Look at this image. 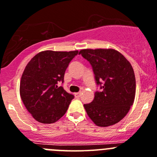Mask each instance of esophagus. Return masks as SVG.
I'll return each instance as SVG.
<instances>
[{
    "mask_svg": "<svg viewBox=\"0 0 157 157\" xmlns=\"http://www.w3.org/2000/svg\"><path fill=\"white\" fill-rule=\"evenodd\" d=\"M74 95L76 98H80V95H81V93H80V92H77V93H75Z\"/></svg>",
    "mask_w": 157,
    "mask_h": 157,
    "instance_id": "1",
    "label": "esophagus"
}]
</instances>
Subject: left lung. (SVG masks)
<instances>
[{
    "instance_id": "1",
    "label": "left lung",
    "mask_w": 157,
    "mask_h": 157,
    "mask_svg": "<svg viewBox=\"0 0 157 157\" xmlns=\"http://www.w3.org/2000/svg\"><path fill=\"white\" fill-rule=\"evenodd\" d=\"M92 67L96 84L93 101L84 104L87 114L98 126L118 123L134 101L135 75L129 61L113 49H84L79 52Z\"/></svg>"
}]
</instances>
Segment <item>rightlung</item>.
I'll list each match as a JSON object with an SVG mask.
<instances>
[{"mask_svg":"<svg viewBox=\"0 0 157 157\" xmlns=\"http://www.w3.org/2000/svg\"><path fill=\"white\" fill-rule=\"evenodd\" d=\"M77 54L78 50H45L31 58L24 69L20 84V97L38 122L54 123L67 111L74 95L58 84L63 83L65 70Z\"/></svg>","mask_w":157,"mask_h":157,"instance_id":"obj_1","label":"right lung"}]
</instances>
